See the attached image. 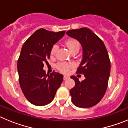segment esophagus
Masks as SVG:
<instances>
[{"mask_svg": "<svg viewBox=\"0 0 128 128\" xmlns=\"http://www.w3.org/2000/svg\"><path fill=\"white\" fill-rule=\"evenodd\" d=\"M68 78H69V76H67V75H64V80H67Z\"/></svg>", "mask_w": 128, "mask_h": 128, "instance_id": "obj_1", "label": "esophagus"}]
</instances>
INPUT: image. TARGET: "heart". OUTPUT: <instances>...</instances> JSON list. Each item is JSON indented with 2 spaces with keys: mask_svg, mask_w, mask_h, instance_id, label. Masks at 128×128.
I'll use <instances>...</instances> for the list:
<instances>
[{
  "mask_svg": "<svg viewBox=\"0 0 128 128\" xmlns=\"http://www.w3.org/2000/svg\"><path fill=\"white\" fill-rule=\"evenodd\" d=\"M66 44L69 48V50H70L72 53L75 51L79 50L80 49V44L79 42H78L75 39H69L66 42ZM58 50V47L56 45L53 46L52 47V50H51V55L52 56H54L56 54V52ZM72 67V64H68L66 62H61L58 64L57 68L61 72L63 73H68L70 70V69Z\"/></svg>",
  "mask_w": 128,
  "mask_h": 128,
  "instance_id": "b5f03b06",
  "label": "heart"
}]
</instances>
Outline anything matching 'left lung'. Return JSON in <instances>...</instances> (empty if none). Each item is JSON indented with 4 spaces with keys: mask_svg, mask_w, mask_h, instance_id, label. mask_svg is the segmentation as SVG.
Here are the masks:
<instances>
[{
    "mask_svg": "<svg viewBox=\"0 0 128 128\" xmlns=\"http://www.w3.org/2000/svg\"><path fill=\"white\" fill-rule=\"evenodd\" d=\"M66 34L82 46V60L76 73L85 76L80 82L71 76L75 82L70 91L72 102L82 108L92 107L99 102L107 90L111 69L107 50L102 40L87 28L68 31Z\"/></svg>",
    "mask_w": 128,
    "mask_h": 128,
    "instance_id": "8db88e82",
    "label": "left lung"
}]
</instances>
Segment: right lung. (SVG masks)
Wrapping results in <instances>:
<instances>
[{
  "instance_id": "right-lung-1",
  "label": "right lung",
  "mask_w": 128,
  "mask_h": 128,
  "mask_svg": "<svg viewBox=\"0 0 128 128\" xmlns=\"http://www.w3.org/2000/svg\"><path fill=\"white\" fill-rule=\"evenodd\" d=\"M65 33L39 29L23 44L17 62L19 84L25 97L32 104L42 106L50 104L62 82V74L53 72L49 75L43 67L50 58L53 45Z\"/></svg>"
}]
</instances>
